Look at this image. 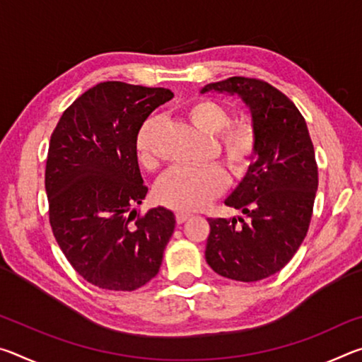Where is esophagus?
Masks as SVG:
<instances>
[{"label":"esophagus","instance_id":"1","mask_svg":"<svg viewBox=\"0 0 362 362\" xmlns=\"http://www.w3.org/2000/svg\"><path fill=\"white\" fill-rule=\"evenodd\" d=\"M189 217H192V214H188V212H177L175 214V220H177V223H179V225L185 223Z\"/></svg>","mask_w":362,"mask_h":362}]
</instances>
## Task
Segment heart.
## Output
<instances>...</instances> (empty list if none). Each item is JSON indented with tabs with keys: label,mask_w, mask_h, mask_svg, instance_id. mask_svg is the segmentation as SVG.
Masks as SVG:
<instances>
[{
	"label": "heart",
	"mask_w": 362,
	"mask_h": 362,
	"mask_svg": "<svg viewBox=\"0 0 362 362\" xmlns=\"http://www.w3.org/2000/svg\"><path fill=\"white\" fill-rule=\"evenodd\" d=\"M193 126L207 134H217L218 148L231 175L243 177L257 155V132L246 119L230 121L228 110L211 99H198L185 110ZM158 116L142 122L136 136V153L145 169L159 166L156 134ZM226 174L222 168H174L156 185V198L161 204L177 211H199L223 193Z\"/></svg>",
	"instance_id": "1"
}]
</instances>
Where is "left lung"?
Segmentation results:
<instances>
[{
	"instance_id": "obj_1",
	"label": "left lung",
	"mask_w": 362,
	"mask_h": 362,
	"mask_svg": "<svg viewBox=\"0 0 362 362\" xmlns=\"http://www.w3.org/2000/svg\"><path fill=\"white\" fill-rule=\"evenodd\" d=\"M203 93L240 95L252 115L257 159L225 204L238 218H207L206 262L220 276L254 283L283 269L313 214L317 164L308 127L289 97L262 79L233 76Z\"/></svg>"
}]
</instances>
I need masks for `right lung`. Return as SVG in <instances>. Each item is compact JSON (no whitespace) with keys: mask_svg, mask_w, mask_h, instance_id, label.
<instances>
[{"mask_svg":"<svg viewBox=\"0 0 362 362\" xmlns=\"http://www.w3.org/2000/svg\"><path fill=\"white\" fill-rule=\"evenodd\" d=\"M169 89L105 81L65 110L49 144L45 185L59 247L88 283L136 291L155 278L175 228L166 207L145 216L136 136Z\"/></svg>","mask_w":362,"mask_h":362,"instance_id":"obj_1","label":"right lung"}]
</instances>
